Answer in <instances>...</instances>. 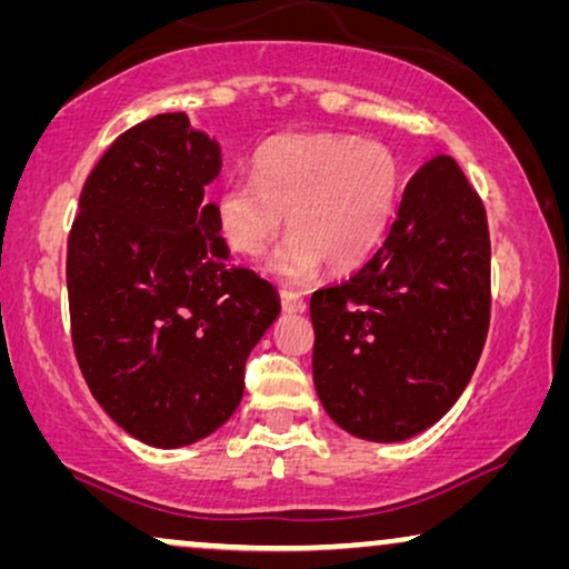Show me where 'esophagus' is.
Here are the masks:
<instances>
[{
	"label": "esophagus",
	"instance_id": "obj_1",
	"mask_svg": "<svg viewBox=\"0 0 569 569\" xmlns=\"http://www.w3.org/2000/svg\"><path fill=\"white\" fill-rule=\"evenodd\" d=\"M279 300H282L284 313H302V310H306V300H302L300 292L282 290L279 292Z\"/></svg>",
	"mask_w": 569,
	"mask_h": 569
}]
</instances>
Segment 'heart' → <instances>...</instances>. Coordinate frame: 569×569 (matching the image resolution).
<instances>
[{
    "mask_svg": "<svg viewBox=\"0 0 569 569\" xmlns=\"http://www.w3.org/2000/svg\"><path fill=\"white\" fill-rule=\"evenodd\" d=\"M253 181L224 186L214 204L230 251L256 259L284 228L292 238L269 271L295 282L326 263L347 274L383 243L401 193V168L380 142L341 134H287L253 158Z\"/></svg>",
    "mask_w": 569,
    "mask_h": 569,
    "instance_id": "obj_1",
    "label": "heart"
}]
</instances>
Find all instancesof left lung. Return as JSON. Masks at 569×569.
I'll return each mask as SVG.
<instances>
[{"instance_id":"1","label":"left lung","mask_w":569,"mask_h":569,"mask_svg":"<svg viewBox=\"0 0 569 569\" xmlns=\"http://www.w3.org/2000/svg\"><path fill=\"white\" fill-rule=\"evenodd\" d=\"M489 306L485 204L458 162L438 154L411 176L378 251L310 298L326 415L372 442L425 432L469 386Z\"/></svg>"}]
</instances>
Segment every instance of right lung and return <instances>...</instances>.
<instances>
[{
	"instance_id": "obj_1",
	"label": "right lung",
	"mask_w": 569,
	"mask_h": 569,
	"mask_svg": "<svg viewBox=\"0 0 569 569\" xmlns=\"http://www.w3.org/2000/svg\"><path fill=\"white\" fill-rule=\"evenodd\" d=\"M220 170V144L189 116H152L98 160L69 232L77 362L106 415L152 448L228 422L279 316L274 287L230 263L207 199Z\"/></svg>"
}]
</instances>
